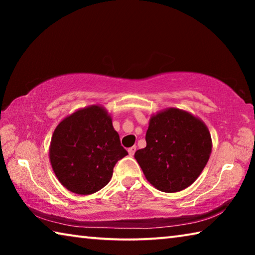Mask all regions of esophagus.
Instances as JSON below:
<instances>
[{
	"label": "esophagus",
	"instance_id": "1",
	"mask_svg": "<svg viewBox=\"0 0 255 255\" xmlns=\"http://www.w3.org/2000/svg\"><path fill=\"white\" fill-rule=\"evenodd\" d=\"M135 150H136L135 146H132V147H129V148H128V154L130 155V156H132V155L135 154Z\"/></svg>",
	"mask_w": 255,
	"mask_h": 255
}]
</instances>
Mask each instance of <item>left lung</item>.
<instances>
[{
  "label": "left lung",
  "instance_id": "left-lung-1",
  "mask_svg": "<svg viewBox=\"0 0 255 255\" xmlns=\"http://www.w3.org/2000/svg\"><path fill=\"white\" fill-rule=\"evenodd\" d=\"M145 139L146 147L135 153L136 161L150 184L170 193L195 182L213 147L205 123L176 108L150 117Z\"/></svg>",
  "mask_w": 255,
  "mask_h": 255
}]
</instances>
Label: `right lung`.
Segmentation results:
<instances>
[{"instance_id": "1", "label": "right lung", "mask_w": 255, "mask_h": 255, "mask_svg": "<svg viewBox=\"0 0 255 255\" xmlns=\"http://www.w3.org/2000/svg\"><path fill=\"white\" fill-rule=\"evenodd\" d=\"M126 155L111 116L98 105L64 118L55 129L49 147L55 175L77 195H91L109 183L116 163Z\"/></svg>"}]
</instances>
